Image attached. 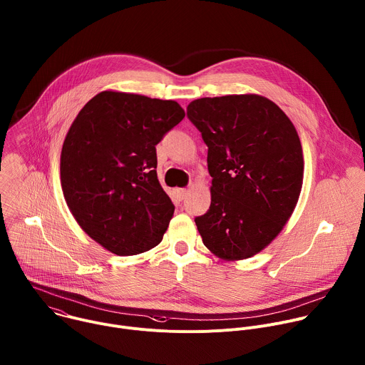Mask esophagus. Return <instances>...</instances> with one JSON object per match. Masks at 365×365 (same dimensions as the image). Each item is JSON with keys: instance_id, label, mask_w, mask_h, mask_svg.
I'll return each mask as SVG.
<instances>
[{"instance_id": "esophagus-1", "label": "esophagus", "mask_w": 365, "mask_h": 365, "mask_svg": "<svg viewBox=\"0 0 365 365\" xmlns=\"http://www.w3.org/2000/svg\"><path fill=\"white\" fill-rule=\"evenodd\" d=\"M187 193H189V189H178L179 199H185L187 196Z\"/></svg>"}]
</instances>
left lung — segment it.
<instances>
[{"label": "left lung", "instance_id": "left-lung-1", "mask_svg": "<svg viewBox=\"0 0 365 365\" xmlns=\"http://www.w3.org/2000/svg\"><path fill=\"white\" fill-rule=\"evenodd\" d=\"M187 117L207 146L210 207L195 219L203 245L223 261L265 250L298 203L304 155L289 117L259 94L203 97Z\"/></svg>", "mask_w": 365, "mask_h": 365}]
</instances>
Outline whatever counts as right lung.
<instances>
[{
  "mask_svg": "<svg viewBox=\"0 0 365 365\" xmlns=\"http://www.w3.org/2000/svg\"><path fill=\"white\" fill-rule=\"evenodd\" d=\"M183 117L175 100L104 90L71 123L60 158L63 195L108 252L138 255L162 242L175 206L158 179L156 145Z\"/></svg>",
  "mask_w": 365,
  "mask_h": 365,
  "instance_id": "obj_1",
  "label": "right lung"
}]
</instances>
